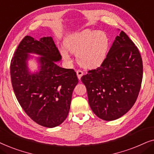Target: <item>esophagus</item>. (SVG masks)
<instances>
[{
    "mask_svg": "<svg viewBox=\"0 0 154 154\" xmlns=\"http://www.w3.org/2000/svg\"><path fill=\"white\" fill-rule=\"evenodd\" d=\"M76 74H77V76H78V79H79V80H81L82 75H83V72L81 70H78L76 71Z\"/></svg>",
    "mask_w": 154,
    "mask_h": 154,
    "instance_id": "34e87169",
    "label": "esophagus"
}]
</instances>
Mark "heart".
<instances>
[{
	"label": "heart",
	"instance_id": "1",
	"mask_svg": "<svg viewBox=\"0 0 154 154\" xmlns=\"http://www.w3.org/2000/svg\"><path fill=\"white\" fill-rule=\"evenodd\" d=\"M60 53L63 59L70 61L68 51L76 53L78 62L86 68H94L102 64L106 57L109 46V38L104 31L85 29L69 35L64 41Z\"/></svg>",
	"mask_w": 154,
	"mask_h": 154
}]
</instances>
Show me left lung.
<instances>
[{
  "label": "left lung",
  "mask_w": 154,
  "mask_h": 154,
  "mask_svg": "<svg viewBox=\"0 0 154 154\" xmlns=\"http://www.w3.org/2000/svg\"><path fill=\"white\" fill-rule=\"evenodd\" d=\"M142 59L128 35L121 31L101 66L81 77L93 113L113 121L132 108L141 88Z\"/></svg>",
  "instance_id": "8db88e82"
}]
</instances>
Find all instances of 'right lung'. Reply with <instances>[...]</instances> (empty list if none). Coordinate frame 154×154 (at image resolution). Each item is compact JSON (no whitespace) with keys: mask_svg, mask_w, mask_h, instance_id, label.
<instances>
[{"mask_svg":"<svg viewBox=\"0 0 154 154\" xmlns=\"http://www.w3.org/2000/svg\"><path fill=\"white\" fill-rule=\"evenodd\" d=\"M29 53L41 55L40 70L29 72ZM62 56L52 37L37 41L26 35L10 63L12 88L20 106L33 121L46 128L62 124L68 116L73 90L79 83L73 69L59 66Z\"/></svg>","mask_w":154,"mask_h":154,"instance_id":"right-lung-1","label":"right lung"}]
</instances>
